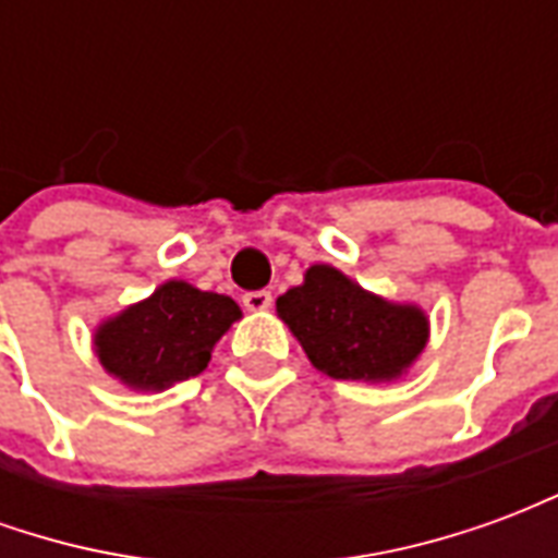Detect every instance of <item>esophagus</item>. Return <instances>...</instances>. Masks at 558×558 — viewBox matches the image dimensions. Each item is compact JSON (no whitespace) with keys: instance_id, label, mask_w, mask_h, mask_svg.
Wrapping results in <instances>:
<instances>
[{"instance_id":"1","label":"esophagus","mask_w":558,"mask_h":558,"mask_svg":"<svg viewBox=\"0 0 558 558\" xmlns=\"http://www.w3.org/2000/svg\"><path fill=\"white\" fill-rule=\"evenodd\" d=\"M242 304L251 311V314H259V311H268L271 307V292L268 290H254V292H244Z\"/></svg>"}]
</instances>
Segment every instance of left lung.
I'll use <instances>...</instances> for the list:
<instances>
[{"mask_svg":"<svg viewBox=\"0 0 558 558\" xmlns=\"http://www.w3.org/2000/svg\"><path fill=\"white\" fill-rule=\"evenodd\" d=\"M278 316L316 371L355 383L403 376L430 335L418 304L386 302L331 266L307 268L302 287L278 299Z\"/></svg>","mask_w":558,"mask_h":558,"instance_id":"obj_1","label":"left lung"}]
</instances>
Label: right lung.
<instances>
[{"label":"right lung","mask_w":558,"mask_h":558,"mask_svg":"<svg viewBox=\"0 0 558 558\" xmlns=\"http://www.w3.org/2000/svg\"><path fill=\"white\" fill-rule=\"evenodd\" d=\"M235 319L242 311L230 295L167 280L148 299L104 319L95 331V355L122 386L163 391L203 374Z\"/></svg>","instance_id":"add662e5"}]
</instances>
